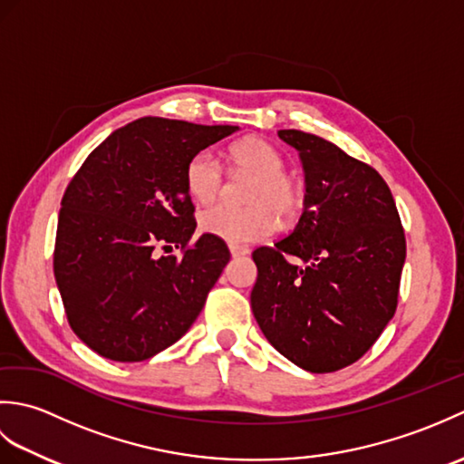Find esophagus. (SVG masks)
I'll use <instances>...</instances> for the list:
<instances>
[{
	"label": "esophagus",
	"instance_id": "34e87169",
	"mask_svg": "<svg viewBox=\"0 0 464 464\" xmlns=\"http://www.w3.org/2000/svg\"><path fill=\"white\" fill-rule=\"evenodd\" d=\"M229 251L233 257H243V255L249 253V249L243 247V245H229Z\"/></svg>",
	"mask_w": 464,
	"mask_h": 464
}]
</instances>
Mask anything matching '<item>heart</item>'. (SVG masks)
<instances>
[{
	"instance_id": "obj_1",
	"label": "heart",
	"mask_w": 464,
	"mask_h": 464,
	"mask_svg": "<svg viewBox=\"0 0 464 464\" xmlns=\"http://www.w3.org/2000/svg\"><path fill=\"white\" fill-rule=\"evenodd\" d=\"M229 161L237 171L255 177L245 203L235 209L229 205H211L199 213L201 231L231 245L267 239L277 229V215L283 221L297 219L304 205L303 187L285 175V160L271 143L247 137L229 150ZM223 167L215 153H195L185 167V187L197 203H211L223 189Z\"/></svg>"
}]
</instances>
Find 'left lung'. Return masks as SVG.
<instances>
[{"label": "left lung", "instance_id": "left-lung-1", "mask_svg": "<svg viewBox=\"0 0 464 464\" xmlns=\"http://www.w3.org/2000/svg\"><path fill=\"white\" fill-rule=\"evenodd\" d=\"M304 169V209L287 237L253 251L251 307L297 367L333 372L367 353L397 311L407 241L389 185L313 133L281 130Z\"/></svg>", "mask_w": 464, "mask_h": 464}]
</instances>
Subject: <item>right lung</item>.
<instances>
[{"label": "right lung", "mask_w": 464, "mask_h": 464, "mask_svg": "<svg viewBox=\"0 0 464 464\" xmlns=\"http://www.w3.org/2000/svg\"><path fill=\"white\" fill-rule=\"evenodd\" d=\"M237 131L141 117L97 145L69 181L53 273L69 327L105 359L137 362L171 347L199 317L231 253L195 233L185 167ZM182 257H159V249Z\"/></svg>", "instance_id": "obj_1"}]
</instances>
